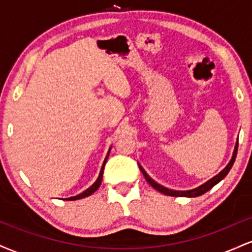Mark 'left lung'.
<instances>
[{
  "label": "left lung",
  "instance_id": "1",
  "mask_svg": "<svg viewBox=\"0 0 252 252\" xmlns=\"http://www.w3.org/2000/svg\"><path fill=\"white\" fill-rule=\"evenodd\" d=\"M237 150H238V142H237V144H236L235 152H233V155H232V158H231V161H230V162H228L227 166L225 167V168L222 169L218 175H216L215 178H212V179H211V180H209L207 182H205L204 185L199 186L198 189H190V190H173V189H166V187L161 186V185H158V182H155L154 180H153V179L150 178L148 174H147L146 170H144L142 167L140 166V164H138V167H140L141 172H142L143 176H144V178H146V180L148 181V184L150 185V186L154 187V189L156 190H158V192L163 193V194H166V195H170V196H189V198H194V196L202 195V194H204V193H206L207 190H210L213 186H215V185L218 184L219 181L222 180V179H224L225 176L227 175V173L230 172L231 167L233 166V162H235V160H236Z\"/></svg>",
  "mask_w": 252,
  "mask_h": 252
}]
</instances>
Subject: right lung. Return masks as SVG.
Here are the masks:
<instances>
[{
	"mask_svg": "<svg viewBox=\"0 0 252 252\" xmlns=\"http://www.w3.org/2000/svg\"><path fill=\"white\" fill-rule=\"evenodd\" d=\"M109 154H110V150H109L108 155H106L105 160H104V162H103V166H102V169H100L99 176H98V179H97V180H96V182H94V184L92 185L91 187H89L88 189H86V190H84L83 193H80V194H78V195H76V196H71V198L66 199V200H78V199H83V198H86V196L91 195L92 193H94V192H96V190H97L98 189H99L100 184H102V179H103L104 166H105V163H106V160H108V158H109Z\"/></svg>",
	"mask_w": 252,
	"mask_h": 252,
	"instance_id": "right-lung-1",
	"label": "right lung"
}]
</instances>
